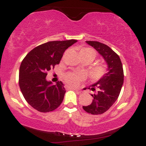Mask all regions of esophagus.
I'll list each match as a JSON object with an SVG mask.
<instances>
[{"label": "esophagus", "mask_w": 146, "mask_h": 146, "mask_svg": "<svg viewBox=\"0 0 146 146\" xmlns=\"http://www.w3.org/2000/svg\"><path fill=\"white\" fill-rule=\"evenodd\" d=\"M69 88H71V89H73V90H76V91L79 92V93H81V91H80V89H79V88H75V87H72V86H69Z\"/></svg>", "instance_id": "obj_1"}]
</instances>
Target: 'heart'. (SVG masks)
I'll use <instances>...</instances> for the list:
<instances>
[{
	"label": "heart",
	"mask_w": 146,
	"mask_h": 146,
	"mask_svg": "<svg viewBox=\"0 0 146 146\" xmlns=\"http://www.w3.org/2000/svg\"><path fill=\"white\" fill-rule=\"evenodd\" d=\"M96 52L93 48L89 47H83L80 50V56H86L91 58L93 60L96 57ZM104 71V68L101 66H96L93 68L92 71V75L95 77H98L102 74ZM82 78L81 75H78L76 73H69L66 76V80L68 83L72 85H76L79 82V80Z\"/></svg>",
	"instance_id": "b5f03b06"
}]
</instances>
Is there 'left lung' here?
I'll return each instance as SVG.
<instances>
[{
  "label": "left lung",
  "instance_id": "1",
  "mask_svg": "<svg viewBox=\"0 0 146 146\" xmlns=\"http://www.w3.org/2000/svg\"><path fill=\"white\" fill-rule=\"evenodd\" d=\"M100 53L107 64V72L88 89L93 101L83 109L92 115H100L107 111L114 104L119 95L123 83V70L119 56L109 46L97 41H86Z\"/></svg>",
  "mask_w": 146,
  "mask_h": 146
}]
</instances>
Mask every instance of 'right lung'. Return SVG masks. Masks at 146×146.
<instances>
[{"mask_svg": "<svg viewBox=\"0 0 146 146\" xmlns=\"http://www.w3.org/2000/svg\"><path fill=\"white\" fill-rule=\"evenodd\" d=\"M76 40L51 41L33 48L22 61L19 70V86L27 103L33 108L48 113L56 109L66 93L61 81L53 85L47 81V72L60 63L65 50Z\"/></svg>", "mask_w": 146, "mask_h": 146, "instance_id": "right-lung-1", "label": "right lung"}]
</instances>
